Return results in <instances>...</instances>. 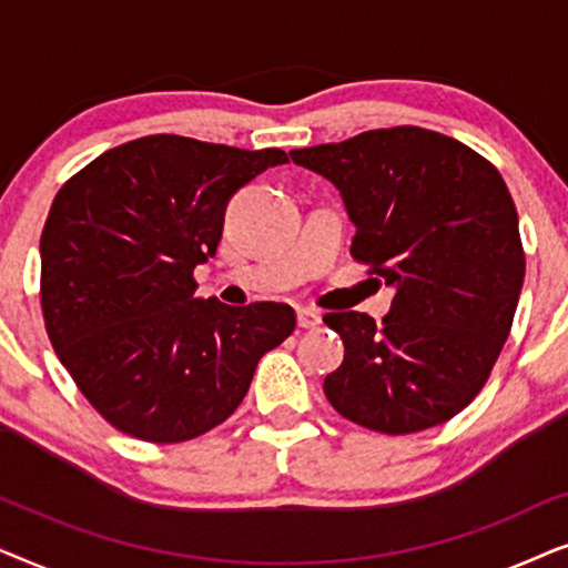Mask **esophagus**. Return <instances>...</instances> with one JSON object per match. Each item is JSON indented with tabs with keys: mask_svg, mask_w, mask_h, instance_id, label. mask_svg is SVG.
<instances>
[{
	"mask_svg": "<svg viewBox=\"0 0 568 568\" xmlns=\"http://www.w3.org/2000/svg\"><path fill=\"white\" fill-rule=\"evenodd\" d=\"M323 323V315L313 307H297V325L300 328H317Z\"/></svg>",
	"mask_w": 568,
	"mask_h": 568,
	"instance_id": "1",
	"label": "esophagus"
}]
</instances>
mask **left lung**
Listing matches in <instances>:
<instances>
[{"instance_id":"1","label":"left lung","mask_w":568,"mask_h":568,"mask_svg":"<svg viewBox=\"0 0 568 568\" xmlns=\"http://www.w3.org/2000/svg\"><path fill=\"white\" fill-rule=\"evenodd\" d=\"M290 158L336 185L356 227L352 255L395 292L379 325L362 313L323 317L346 348L325 398L383 434L445 424L484 387L523 292L517 209L499 170L418 126Z\"/></svg>"}]
</instances>
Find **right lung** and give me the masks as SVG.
Wrapping results in <instances>:
<instances>
[{"label":"right lung","instance_id":"obj_1","mask_svg":"<svg viewBox=\"0 0 568 568\" xmlns=\"http://www.w3.org/2000/svg\"><path fill=\"white\" fill-rule=\"evenodd\" d=\"M284 162L282 150L154 134L103 152L57 193L41 235L45 331L115 429L162 445L214 429L294 331L292 307H230L193 282L230 199Z\"/></svg>","mask_w":568,"mask_h":568}]
</instances>
